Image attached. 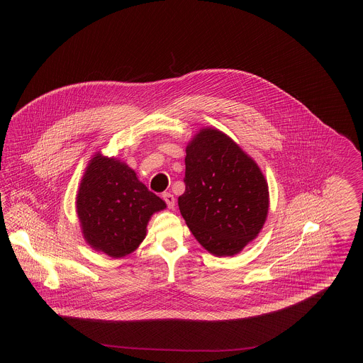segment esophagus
<instances>
[{
    "mask_svg": "<svg viewBox=\"0 0 363 363\" xmlns=\"http://www.w3.org/2000/svg\"><path fill=\"white\" fill-rule=\"evenodd\" d=\"M162 197H163V200L166 201L167 207L170 208V209H173V208L175 207V199H174V196L172 193H163Z\"/></svg>",
    "mask_w": 363,
    "mask_h": 363,
    "instance_id": "34e87169",
    "label": "esophagus"
}]
</instances>
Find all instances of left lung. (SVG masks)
I'll use <instances>...</instances> for the list:
<instances>
[{
	"mask_svg": "<svg viewBox=\"0 0 363 363\" xmlns=\"http://www.w3.org/2000/svg\"><path fill=\"white\" fill-rule=\"evenodd\" d=\"M178 207L194 238L215 256H234L259 235L269 208L268 184L241 147L212 128L189 141Z\"/></svg>",
	"mask_w": 363,
	"mask_h": 363,
	"instance_id": "1",
	"label": "left lung"
}]
</instances>
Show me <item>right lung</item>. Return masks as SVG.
Masks as SVG:
<instances>
[{
    "label": "right lung",
    "instance_id": "right-lung-1",
    "mask_svg": "<svg viewBox=\"0 0 363 363\" xmlns=\"http://www.w3.org/2000/svg\"><path fill=\"white\" fill-rule=\"evenodd\" d=\"M166 203L117 157L94 156L80 182L76 211L86 243L113 259L130 255L147 235L151 216Z\"/></svg>",
    "mask_w": 363,
    "mask_h": 363
}]
</instances>
